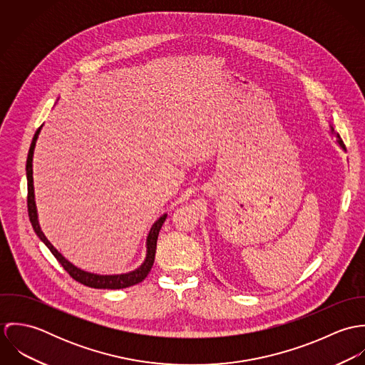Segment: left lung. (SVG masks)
<instances>
[{
	"label": "left lung",
	"mask_w": 365,
	"mask_h": 365,
	"mask_svg": "<svg viewBox=\"0 0 365 365\" xmlns=\"http://www.w3.org/2000/svg\"><path fill=\"white\" fill-rule=\"evenodd\" d=\"M331 132H334V130H333V128H331ZM337 143L341 146V149H344V150H346V146H344V143H343V140L340 139V136H339V135H337Z\"/></svg>",
	"instance_id": "8db88e82"
}]
</instances>
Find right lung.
Masks as SVG:
<instances>
[{
  "instance_id": "add662e5",
  "label": "right lung",
  "mask_w": 365,
  "mask_h": 365,
  "mask_svg": "<svg viewBox=\"0 0 365 365\" xmlns=\"http://www.w3.org/2000/svg\"><path fill=\"white\" fill-rule=\"evenodd\" d=\"M41 128L36 130L31 148H29V153L26 158V178H28V215H29V220L32 223V227L35 230V233L38 235V237L48 246V249L52 252L53 256L56 257V260L61 264V267L70 274V277L73 279H76L77 282L86 285V287H91V288H98V289H120V288H128L132 285H136L139 282H142L148 274L150 272L153 262H155V256H156L157 237H158V232L167 217V215H163L156 223L152 226L149 236H148V255H146V260L143 261V264L136 268L135 271H130L128 274H120V275H98V274H91L87 271H83L77 267H74L70 261L66 260L54 247L51 245V242L46 239V236L43 235V232L41 230L39 222H38V213H36V205H35V194H34V171H32V157H34V150H35V145H36V139L39 136Z\"/></svg>"
}]
</instances>
